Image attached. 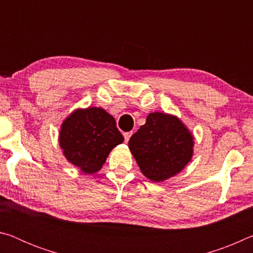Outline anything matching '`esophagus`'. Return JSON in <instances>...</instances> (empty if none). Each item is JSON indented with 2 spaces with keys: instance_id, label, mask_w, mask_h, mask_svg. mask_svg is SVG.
<instances>
[{
  "instance_id": "1",
  "label": "esophagus",
  "mask_w": 253,
  "mask_h": 253,
  "mask_svg": "<svg viewBox=\"0 0 253 253\" xmlns=\"http://www.w3.org/2000/svg\"><path fill=\"white\" fill-rule=\"evenodd\" d=\"M132 135V131H127V132H124V137H125V142L128 143V140H129V138Z\"/></svg>"
}]
</instances>
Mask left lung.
<instances>
[{
  "mask_svg": "<svg viewBox=\"0 0 253 253\" xmlns=\"http://www.w3.org/2000/svg\"><path fill=\"white\" fill-rule=\"evenodd\" d=\"M140 172L153 182L175 176L193 157L194 137L174 115L151 113L128 142Z\"/></svg>",
  "mask_w": 253,
  "mask_h": 253,
  "instance_id": "8db88e82",
  "label": "left lung"
}]
</instances>
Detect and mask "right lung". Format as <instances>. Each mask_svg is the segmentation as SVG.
I'll return each instance as SVG.
<instances>
[{"label": "right lung", "instance_id": "right-lung-1", "mask_svg": "<svg viewBox=\"0 0 253 253\" xmlns=\"http://www.w3.org/2000/svg\"><path fill=\"white\" fill-rule=\"evenodd\" d=\"M123 142L115 118L100 107L76 109L60 127L63 155L84 174L99 172L109 153Z\"/></svg>", "mask_w": 253, "mask_h": 253}]
</instances>
